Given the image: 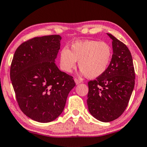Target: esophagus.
I'll list each match as a JSON object with an SVG mask.
<instances>
[{"label":"esophagus","instance_id":"esophagus-1","mask_svg":"<svg viewBox=\"0 0 147 147\" xmlns=\"http://www.w3.org/2000/svg\"><path fill=\"white\" fill-rule=\"evenodd\" d=\"M75 83H76V84L77 85H78V84H79V83H81V81H80V80H79L78 79H75Z\"/></svg>","mask_w":147,"mask_h":147}]
</instances>
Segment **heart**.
I'll return each mask as SVG.
<instances>
[{"label":"heart","instance_id":"heart-1","mask_svg":"<svg viewBox=\"0 0 147 147\" xmlns=\"http://www.w3.org/2000/svg\"><path fill=\"white\" fill-rule=\"evenodd\" d=\"M111 46L98 40H81L73 43L70 49L64 48L60 53V66L66 72H70L79 61L80 70L90 79H95L107 71L112 58Z\"/></svg>","mask_w":147,"mask_h":147}]
</instances>
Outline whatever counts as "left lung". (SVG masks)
I'll use <instances>...</instances> for the list:
<instances>
[{"label":"left lung","instance_id":"8db88e82","mask_svg":"<svg viewBox=\"0 0 147 147\" xmlns=\"http://www.w3.org/2000/svg\"><path fill=\"white\" fill-rule=\"evenodd\" d=\"M111 63L107 71L88 82L87 104L94 117L102 122L114 121L127 107L135 84V71L127 46L112 34Z\"/></svg>","mask_w":147,"mask_h":147}]
</instances>
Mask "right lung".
I'll return each instance as SVG.
<instances>
[{
  "label": "right lung",
  "mask_w": 147,
  "mask_h": 147,
  "mask_svg": "<svg viewBox=\"0 0 147 147\" xmlns=\"http://www.w3.org/2000/svg\"><path fill=\"white\" fill-rule=\"evenodd\" d=\"M61 39L55 34L28 40L16 49L11 64L10 78L19 107L40 123L60 116L76 85L73 77L60 71L55 63Z\"/></svg>",
  "instance_id": "add662e5"
}]
</instances>
